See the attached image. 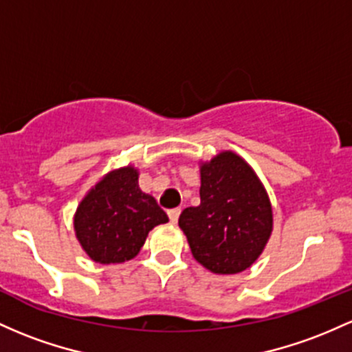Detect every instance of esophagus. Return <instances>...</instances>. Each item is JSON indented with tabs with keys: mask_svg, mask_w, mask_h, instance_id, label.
<instances>
[{
	"mask_svg": "<svg viewBox=\"0 0 352 352\" xmlns=\"http://www.w3.org/2000/svg\"><path fill=\"white\" fill-rule=\"evenodd\" d=\"M180 208H172V210H168V219H170V222L172 223H177L179 222V217H180Z\"/></svg>",
	"mask_w": 352,
	"mask_h": 352,
	"instance_id": "34e87169",
	"label": "esophagus"
}]
</instances>
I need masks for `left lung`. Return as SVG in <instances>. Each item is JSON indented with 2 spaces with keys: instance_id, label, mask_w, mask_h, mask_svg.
I'll return each instance as SVG.
<instances>
[{
  "instance_id": "left-lung-1",
  "label": "left lung",
  "mask_w": 352,
  "mask_h": 352,
  "mask_svg": "<svg viewBox=\"0 0 352 352\" xmlns=\"http://www.w3.org/2000/svg\"><path fill=\"white\" fill-rule=\"evenodd\" d=\"M272 206L254 168L232 150L200 162V206L180 214L192 256L214 274H239L272 234Z\"/></svg>"
}]
</instances>
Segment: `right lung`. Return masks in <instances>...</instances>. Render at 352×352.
I'll list each match as a JSON object with an SVG mask.
<instances>
[{"label": "right lung", "instance_id": "right-lung-1", "mask_svg": "<svg viewBox=\"0 0 352 352\" xmlns=\"http://www.w3.org/2000/svg\"><path fill=\"white\" fill-rule=\"evenodd\" d=\"M138 175L133 165L110 170L76 207L75 235L87 256L98 264L132 261L150 230L168 222L157 200L140 190Z\"/></svg>", "mask_w": 352, "mask_h": 352}]
</instances>
